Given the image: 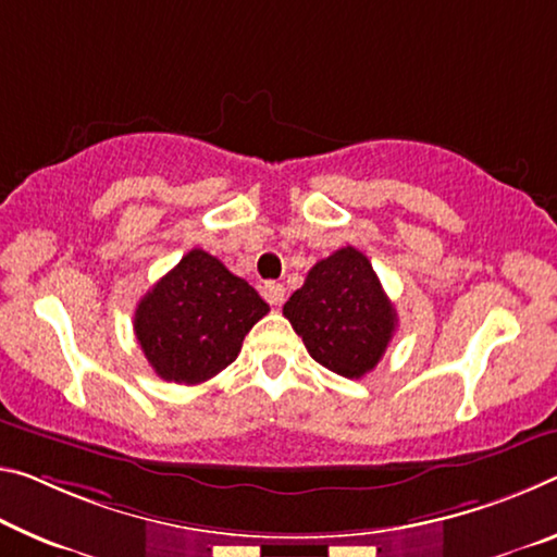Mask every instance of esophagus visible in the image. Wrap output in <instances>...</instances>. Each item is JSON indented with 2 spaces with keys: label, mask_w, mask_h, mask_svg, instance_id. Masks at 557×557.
<instances>
[{
  "label": "esophagus",
  "mask_w": 557,
  "mask_h": 557,
  "mask_svg": "<svg viewBox=\"0 0 557 557\" xmlns=\"http://www.w3.org/2000/svg\"><path fill=\"white\" fill-rule=\"evenodd\" d=\"M262 297L270 305H282V299H285V285H280V282H264Z\"/></svg>",
  "instance_id": "34e87169"
}]
</instances>
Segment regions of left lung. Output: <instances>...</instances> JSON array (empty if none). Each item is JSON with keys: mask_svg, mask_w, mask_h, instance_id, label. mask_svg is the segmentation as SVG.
Segmentation results:
<instances>
[{"mask_svg": "<svg viewBox=\"0 0 557 557\" xmlns=\"http://www.w3.org/2000/svg\"><path fill=\"white\" fill-rule=\"evenodd\" d=\"M282 314L314 361L347 379L372 372L396 330L394 305L372 262L351 245L317 262Z\"/></svg>", "mask_w": 557, "mask_h": 557, "instance_id": "8db88e82", "label": "left lung"}]
</instances>
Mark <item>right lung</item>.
<instances>
[{
	"instance_id": "add662e5",
	"label": "right lung",
	"mask_w": 557,
	"mask_h": 557,
	"mask_svg": "<svg viewBox=\"0 0 557 557\" xmlns=\"http://www.w3.org/2000/svg\"><path fill=\"white\" fill-rule=\"evenodd\" d=\"M268 312L255 287L196 247L140 299L134 332L158 376L200 384L233 364Z\"/></svg>"
}]
</instances>
